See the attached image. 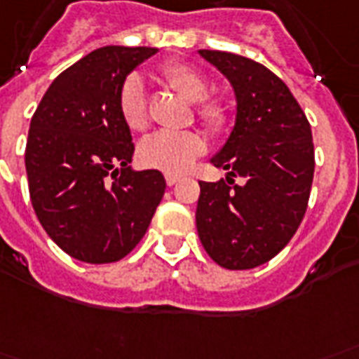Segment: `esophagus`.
Segmentation results:
<instances>
[{"label":"esophagus","mask_w":359,"mask_h":359,"mask_svg":"<svg viewBox=\"0 0 359 359\" xmlns=\"http://www.w3.org/2000/svg\"><path fill=\"white\" fill-rule=\"evenodd\" d=\"M180 180L179 175H165V182H167V187H175L177 182Z\"/></svg>","instance_id":"obj_1"}]
</instances>
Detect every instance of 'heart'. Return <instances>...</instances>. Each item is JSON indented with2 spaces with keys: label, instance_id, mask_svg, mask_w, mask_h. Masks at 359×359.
Returning a JSON list of instances; mask_svg holds the SVG:
<instances>
[{
  "label": "heart",
  "instance_id": "heart-1",
  "mask_svg": "<svg viewBox=\"0 0 359 359\" xmlns=\"http://www.w3.org/2000/svg\"><path fill=\"white\" fill-rule=\"evenodd\" d=\"M161 76L180 97L196 104V114L203 126L219 131L226 121V108L220 100L203 98L207 95V81L200 72L187 65H167ZM119 116L129 129L140 131L148 123L144 81L140 76H129L118 93ZM203 150V140L192 131H158L146 137L139 146L140 163L165 172H182L196 156Z\"/></svg>",
  "mask_w": 359,
  "mask_h": 359
}]
</instances>
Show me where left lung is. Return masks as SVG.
I'll use <instances>...</instances> for the list:
<instances>
[{"label":"left lung","instance_id":"1","mask_svg":"<svg viewBox=\"0 0 359 359\" xmlns=\"http://www.w3.org/2000/svg\"><path fill=\"white\" fill-rule=\"evenodd\" d=\"M230 81L233 127L215 167L226 180L200 182L198 236L207 255L228 270H249L274 259L306 211L314 179V144L306 116L274 72L233 53L200 49ZM232 176L246 179L233 185Z\"/></svg>","mask_w":359,"mask_h":359}]
</instances>
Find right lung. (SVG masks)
<instances>
[{
  "instance_id": "add662e5",
  "label": "right lung",
  "mask_w": 359,
  "mask_h": 359,
  "mask_svg": "<svg viewBox=\"0 0 359 359\" xmlns=\"http://www.w3.org/2000/svg\"><path fill=\"white\" fill-rule=\"evenodd\" d=\"M156 53L121 45L89 53L49 85L30 121L32 205L49 238L78 261L106 264L131 253L165 192L161 172L131 167L135 146L118 108L121 83Z\"/></svg>"
}]
</instances>
